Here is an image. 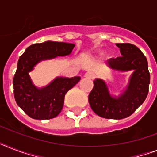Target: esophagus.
I'll list each match as a JSON object with an SVG mask.
<instances>
[{
    "instance_id": "esophagus-1",
    "label": "esophagus",
    "mask_w": 157,
    "mask_h": 157,
    "mask_svg": "<svg viewBox=\"0 0 157 157\" xmlns=\"http://www.w3.org/2000/svg\"><path fill=\"white\" fill-rule=\"evenodd\" d=\"M85 77L87 79H93L94 77V74L93 72H91V71H88V72H86L85 74Z\"/></svg>"
}]
</instances>
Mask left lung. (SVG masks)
<instances>
[{
  "mask_svg": "<svg viewBox=\"0 0 157 157\" xmlns=\"http://www.w3.org/2000/svg\"><path fill=\"white\" fill-rule=\"evenodd\" d=\"M121 57L106 62L113 71H133L129 83L119 96L110 93L107 83L102 79L94 81V88L89 94V103L96 114L107 119H124L129 117L143 104L148 94L150 73L147 60L139 48L129 43H117Z\"/></svg>",
  "mask_w": 157,
  "mask_h": 157,
  "instance_id": "left-lung-1",
  "label": "left lung"
}]
</instances>
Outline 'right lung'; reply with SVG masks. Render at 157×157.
Returning <instances> with one entry per match:
<instances>
[{
	"mask_svg": "<svg viewBox=\"0 0 157 157\" xmlns=\"http://www.w3.org/2000/svg\"><path fill=\"white\" fill-rule=\"evenodd\" d=\"M74 47L71 43L47 40L30 45L19 57L13 80V94L18 106L28 116L36 120H47L61 112L65 94L81 77L57 76L47 86L39 88L33 84L29 72L40 62L69 55Z\"/></svg>",
	"mask_w": 157,
	"mask_h": 157,
	"instance_id": "1",
	"label": "right lung"
}]
</instances>
